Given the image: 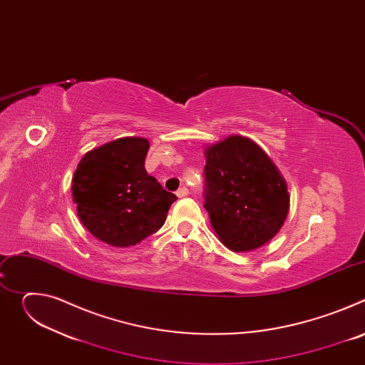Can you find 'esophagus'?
<instances>
[{"label":"esophagus","mask_w":365,"mask_h":365,"mask_svg":"<svg viewBox=\"0 0 365 365\" xmlns=\"http://www.w3.org/2000/svg\"><path fill=\"white\" fill-rule=\"evenodd\" d=\"M176 195L179 196V197H185L186 195H189V189L187 187H180V189H178V192H176Z\"/></svg>","instance_id":"esophagus-1"}]
</instances>
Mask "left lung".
Masks as SVG:
<instances>
[{
    "instance_id": "obj_1",
    "label": "left lung",
    "mask_w": 365,
    "mask_h": 365,
    "mask_svg": "<svg viewBox=\"0 0 365 365\" xmlns=\"http://www.w3.org/2000/svg\"><path fill=\"white\" fill-rule=\"evenodd\" d=\"M205 210L221 242L235 252L269 242L289 212L287 185L254 141L231 135L205 150Z\"/></svg>"
}]
</instances>
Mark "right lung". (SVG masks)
Listing matches in <instances>:
<instances>
[{
	"mask_svg": "<svg viewBox=\"0 0 365 365\" xmlns=\"http://www.w3.org/2000/svg\"><path fill=\"white\" fill-rule=\"evenodd\" d=\"M148 147L141 137L103 144L83 155L72 179L81 222L110 245H135L159 231L178 199L145 172Z\"/></svg>",
	"mask_w": 365,
	"mask_h": 365,
	"instance_id": "obj_1",
	"label": "right lung"
}]
</instances>
